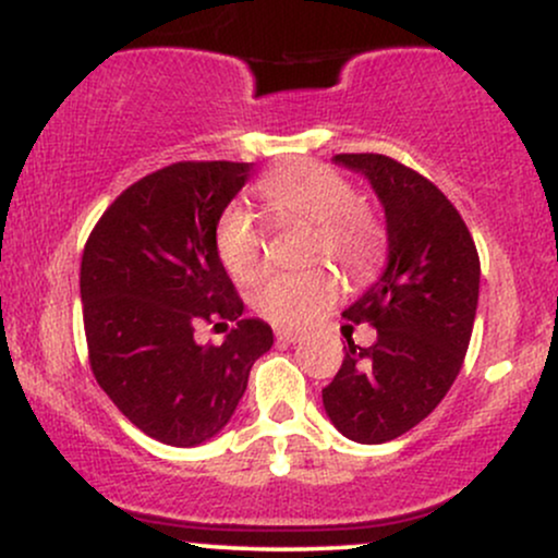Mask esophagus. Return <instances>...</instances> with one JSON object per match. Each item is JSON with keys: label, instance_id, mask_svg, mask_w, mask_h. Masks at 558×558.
<instances>
[{"label": "esophagus", "instance_id": "1", "mask_svg": "<svg viewBox=\"0 0 558 558\" xmlns=\"http://www.w3.org/2000/svg\"><path fill=\"white\" fill-rule=\"evenodd\" d=\"M275 338H278L280 343H296V341H301V332L299 330H288V328H278L275 330Z\"/></svg>", "mask_w": 558, "mask_h": 558}]
</instances>
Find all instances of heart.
<instances>
[{"label": "heart", "mask_w": 558, "mask_h": 558, "mask_svg": "<svg viewBox=\"0 0 558 558\" xmlns=\"http://www.w3.org/2000/svg\"><path fill=\"white\" fill-rule=\"evenodd\" d=\"M262 204L275 226H312L310 259H330L351 280H367L386 257V228L354 183L325 165H288L257 185ZM215 252L228 275L254 283L265 270V239L243 207H228L215 228ZM336 278L323 267L278 272L254 291V310L280 328L312 323L336 299Z\"/></svg>", "instance_id": "1"}]
</instances>
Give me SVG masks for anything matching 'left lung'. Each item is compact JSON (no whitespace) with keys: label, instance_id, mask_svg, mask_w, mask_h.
Masks as SVG:
<instances>
[{"label":"left lung","instance_id":"1","mask_svg":"<svg viewBox=\"0 0 558 558\" xmlns=\"http://www.w3.org/2000/svg\"><path fill=\"white\" fill-rule=\"evenodd\" d=\"M336 162L362 172L383 202L388 267L343 312L373 325L377 341L364 349L345 338L323 403L345 438L386 444L420 425L457 380L475 325L480 257L462 215L417 170L386 155Z\"/></svg>","mask_w":558,"mask_h":558}]
</instances>
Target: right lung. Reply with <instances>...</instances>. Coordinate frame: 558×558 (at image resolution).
<instances>
[{
	"label": "right lung",
	"mask_w": 558,
	"mask_h": 558,
	"mask_svg": "<svg viewBox=\"0 0 558 558\" xmlns=\"http://www.w3.org/2000/svg\"><path fill=\"white\" fill-rule=\"evenodd\" d=\"M248 162H175L141 178L99 217L81 259L88 362L141 433L198 446L233 417L272 328L243 317L215 252V228L246 183ZM202 322L234 323L202 347Z\"/></svg>",
	"instance_id": "right-lung-1"
}]
</instances>
